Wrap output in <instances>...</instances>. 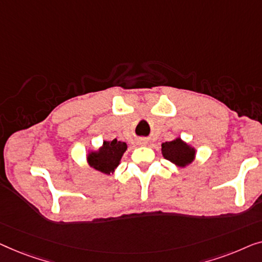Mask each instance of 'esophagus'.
<instances>
[{
	"mask_svg": "<svg viewBox=\"0 0 262 262\" xmlns=\"http://www.w3.org/2000/svg\"><path fill=\"white\" fill-rule=\"evenodd\" d=\"M139 142H140V145H142V146H146L147 145V141H146L145 139H141Z\"/></svg>",
	"mask_w": 262,
	"mask_h": 262,
	"instance_id": "1",
	"label": "esophagus"
}]
</instances>
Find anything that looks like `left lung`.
Returning <instances> with one entry per match:
<instances>
[{
    "mask_svg": "<svg viewBox=\"0 0 262 262\" xmlns=\"http://www.w3.org/2000/svg\"><path fill=\"white\" fill-rule=\"evenodd\" d=\"M197 150L192 145L177 136L172 141L161 143V154L165 159L178 167H186L196 159Z\"/></svg>",
    "mask_w": 262,
    "mask_h": 262,
    "instance_id": "1",
    "label": "left lung"
}]
</instances>
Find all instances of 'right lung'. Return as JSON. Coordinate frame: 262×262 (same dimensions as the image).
Instances as JSON below:
<instances>
[{"label":"right lung","instance_id":"obj_1","mask_svg":"<svg viewBox=\"0 0 262 262\" xmlns=\"http://www.w3.org/2000/svg\"><path fill=\"white\" fill-rule=\"evenodd\" d=\"M127 150V143L117 141L116 139L112 141H103L98 149L89 150L86 154L88 165L96 171L113 174L119 166L124 152Z\"/></svg>","mask_w":262,"mask_h":262}]
</instances>
